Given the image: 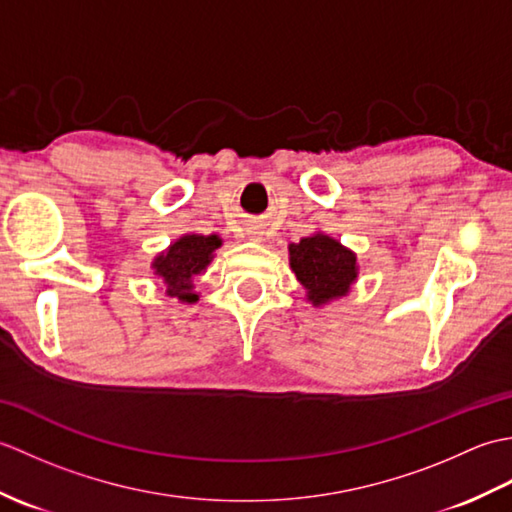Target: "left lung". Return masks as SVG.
<instances>
[{"label":"left lung","instance_id":"left-lung-1","mask_svg":"<svg viewBox=\"0 0 512 512\" xmlns=\"http://www.w3.org/2000/svg\"><path fill=\"white\" fill-rule=\"evenodd\" d=\"M290 268L314 308L350 295L358 279V257L339 239L317 231L288 244Z\"/></svg>","mask_w":512,"mask_h":512}]
</instances>
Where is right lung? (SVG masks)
<instances>
[{
  "label": "right lung",
  "instance_id": "right-lung-1",
  "mask_svg": "<svg viewBox=\"0 0 512 512\" xmlns=\"http://www.w3.org/2000/svg\"><path fill=\"white\" fill-rule=\"evenodd\" d=\"M220 246V235L184 233L154 257L151 270L158 279H162L169 297L178 299L180 303H195L200 301V295L193 290L195 277L206 273L215 257V250Z\"/></svg>",
  "mask_w": 512,
  "mask_h": 512
}]
</instances>
